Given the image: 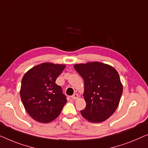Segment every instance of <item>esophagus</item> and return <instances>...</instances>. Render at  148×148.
Here are the masks:
<instances>
[{
	"label": "esophagus",
	"mask_w": 148,
	"mask_h": 148,
	"mask_svg": "<svg viewBox=\"0 0 148 148\" xmlns=\"http://www.w3.org/2000/svg\"><path fill=\"white\" fill-rule=\"evenodd\" d=\"M71 98H72V100H76V99H78V94H74L72 96Z\"/></svg>",
	"instance_id": "obj_1"
}]
</instances>
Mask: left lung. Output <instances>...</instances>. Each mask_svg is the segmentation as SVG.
Returning a JSON list of instances; mask_svg holds the SVG:
<instances>
[{
    "label": "left lung",
    "mask_w": 148,
    "mask_h": 148,
    "mask_svg": "<svg viewBox=\"0 0 148 148\" xmlns=\"http://www.w3.org/2000/svg\"><path fill=\"white\" fill-rule=\"evenodd\" d=\"M74 67L84 82L86 106L81 115L91 123L105 121L115 113L121 97L119 73L113 66L99 62L77 64Z\"/></svg>",
    "instance_id": "left-lung-1"
}]
</instances>
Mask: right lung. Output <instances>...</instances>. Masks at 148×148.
<instances>
[{"instance_id": "obj_1", "label": "right lung", "mask_w": 148, "mask_h": 148, "mask_svg": "<svg viewBox=\"0 0 148 148\" xmlns=\"http://www.w3.org/2000/svg\"><path fill=\"white\" fill-rule=\"evenodd\" d=\"M66 65L44 62L29 70L22 78L20 96L26 111L39 123L56 119L67 102L56 80Z\"/></svg>"}]
</instances>
